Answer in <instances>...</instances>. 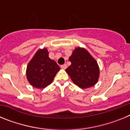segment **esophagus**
<instances>
[{"label": "esophagus", "instance_id": "esophagus-1", "mask_svg": "<svg viewBox=\"0 0 130 130\" xmlns=\"http://www.w3.org/2000/svg\"><path fill=\"white\" fill-rule=\"evenodd\" d=\"M67 64H63V65H62L61 66V68L62 69H64V70H65V69L66 68H67Z\"/></svg>", "mask_w": 130, "mask_h": 130}]
</instances>
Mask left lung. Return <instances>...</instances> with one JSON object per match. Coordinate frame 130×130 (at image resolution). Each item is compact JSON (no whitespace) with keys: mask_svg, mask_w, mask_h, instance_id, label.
Returning a JSON list of instances; mask_svg holds the SVG:
<instances>
[{"mask_svg":"<svg viewBox=\"0 0 130 130\" xmlns=\"http://www.w3.org/2000/svg\"><path fill=\"white\" fill-rule=\"evenodd\" d=\"M71 65L66 69L74 84L81 88H87L95 85L100 76L98 62L87 49L75 48L69 57Z\"/></svg>","mask_w":130,"mask_h":130,"instance_id":"1","label":"left lung"}]
</instances>
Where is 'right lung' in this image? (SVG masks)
<instances>
[{"label":"right lung","mask_w":130,"mask_h":130,"mask_svg":"<svg viewBox=\"0 0 130 130\" xmlns=\"http://www.w3.org/2000/svg\"><path fill=\"white\" fill-rule=\"evenodd\" d=\"M60 67L49 57L47 48L38 49L26 67L27 80L32 87L43 88L53 81Z\"/></svg>","instance_id":"right-lung-1"}]
</instances>
